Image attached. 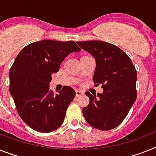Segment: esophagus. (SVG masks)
<instances>
[{"instance_id":"1","label":"esophagus","mask_w":156,"mask_h":156,"mask_svg":"<svg viewBox=\"0 0 156 156\" xmlns=\"http://www.w3.org/2000/svg\"><path fill=\"white\" fill-rule=\"evenodd\" d=\"M75 93H76V97H81L83 95V94H84V93L80 91V90H76Z\"/></svg>"}]
</instances>
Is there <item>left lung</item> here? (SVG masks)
I'll return each mask as SVG.
<instances>
[{"mask_svg":"<svg viewBox=\"0 0 156 156\" xmlns=\"http://www.w3.org/2000/svg\"><path fill=\"white\" fill-rule=\"evenodd\" d=\"M95 58L93 81L101 85L102 94H90L88 106L82 109L86 120L99 130H111L125 120L136 100L137 73L131 58L116 45L105 42H77Z\"/></svg>","mask_w":156,"mask_h":156,"instance_id":"1","label":"left lung"}]
</instances>
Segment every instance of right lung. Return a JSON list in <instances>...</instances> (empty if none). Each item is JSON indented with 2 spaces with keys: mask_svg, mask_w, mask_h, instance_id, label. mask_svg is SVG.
<instances>
[{
  "mask_svg": "<svg viewBox=\"0 0 156 156\" xmlns=\"http://www.w3.org/2000/svg\"><path fill=\"white\" fill-rule=\"evenodd\" d=\"M80 51L74 41L45 40L28 44L18 54L9 72V91L20 118L30 128L46 133L62 125L75 91L63 86L55 94L49 83L64 58Z\"/></svg>",
  "mask_w": 156,
  "mask_h": 156,
  "instance_id": "add662e5",
  "label": "right lung"
}]
</instances>
